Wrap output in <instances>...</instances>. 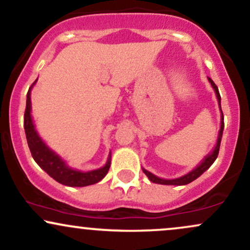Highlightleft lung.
<instances>
[{
  "mask_svg": "<svg viewBox=\"0 0 250 250\" xmlns=\"http://www.w3.org/2000/svg\"><path fill=\"white\" fill-rule=\"evenodd\" d=\"M208 81L210 82L211 87L214 88L215 94H216V97H217V102H219V105H220V110H221V96H220V93H219V89H217L216 84H215L214 81L210 79V77H208ZM223 127H225V123H223V113H222V110H221V128H220L219 137H217L216 146H215L214 150L211 151V153L209 154V155H207V156L205 157V160H203V161L201 162L200 165L197 166V167L194 169V170H191L190 173L183 175V176L179 177V179H174V180H165V179H161V177H157V176H155L154 174H151L150 171L146 170V169H143V173L147 175L148 179L150 180L151 182L159 183V185L185 186V185H188V183L193 182V181L196 180L197 177L200 176V175H202L203 173H205V171L207 170V169H208L209 167H210L211 165H213L215 160H216L217 155H219V150H220V145H221V139H222Z\"/></svg>",
  "mask_w": 250,
  "mask_h": 250,
  "instance_id": "obj_1",
  "label": "left lung"
}]
</instances>
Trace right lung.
<instances>
[{
  "label": "right lung",
  "mask_w": 250,
  "mask_h": 250,
  "mask_svg": "<svg viewBox=\"0 0 250 250\" xmlns=\"http://www.w3.org/2000/svg\"><path fill=\"white\" fill-rule=\"evenodd\" d=\"M36 81L33 83V85L35 84ZM33 85L28 90L27 105H25L24 111V131L25 136H27L28 147L30 149L33 159L35 160L37 165L49 176L64 186H69V187H85V186H90L94 185V183L100 182L107 175L109 168H110V156H109L104 167L96 169V170L83 173V171L75 170V169L68 167L61 157L54 153L51 149L48 148L47 145L39 136L30 115V91Z\"/></svg>",
  "instance_id": "obj_1"
}]
</instances>
